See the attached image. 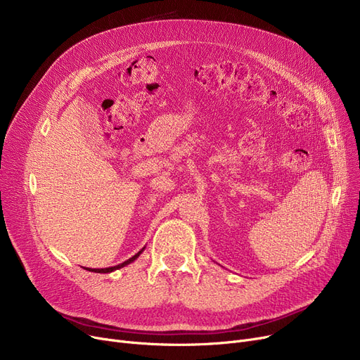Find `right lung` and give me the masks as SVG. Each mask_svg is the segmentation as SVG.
<instances>
[{"label":"right lung","instance_id":"obj_1","mask_svg":"<svg viewBox=\"0 0 360 360\" xmlns=\"http://www.w3.org/2000/svg\"><path fill=\"white\" fill-rule=\"evenodd\" d=\"M146 248V247H144ZM144 248L143 250H140L134 257H131L129 259H127V261H124L122 264H118V266H113V267H108V269H86V270H89V271H93V273H110V271H115V270H118V269H122V267H125V266H128V264H131V262H134L139 257H140V254L144 251Z\"/></svg>","mask_w":360,"mask_h":360}]
</instances>
